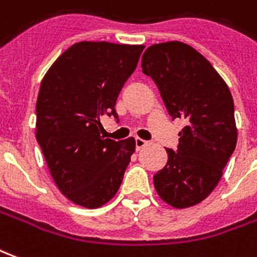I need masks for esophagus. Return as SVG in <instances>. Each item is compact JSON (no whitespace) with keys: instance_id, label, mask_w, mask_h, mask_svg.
I'll return each instance as SVG.
<instances>
[{"instance_id":"1","label":"esophagus","mask_w":257,"mask_h":257,"mask_svg":"<svg viewBox=\"0 0 257 257\" xmlns=\"http://www.w3.org/2000/svg\"><path fill=\"white\" fill-rule=\"evenodd\" d=\"M135 146H136V150H140V149H143L147 146V142L143 139H140V138H136L135 139Z\"/></svg>"}]
</instances>
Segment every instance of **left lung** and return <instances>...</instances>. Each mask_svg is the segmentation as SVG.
Masks as SVG:
<instances>
[{
	"label": "left lung",
	"mask_w": 257,
	"mask_h": 257,
	"mask_svg": "<svg viewBox=\"0 0 257 257\" xmlns=\"http://www.w3.org/2000/svg\"><path fill=\"white\" fill-rule=\"evenodd\" d=\"M169 115L182 118L178 150L154 175L162 201L183 209L199 204L215 189L237 146L234 101L228 86L206 59L180 41L154 44L142 58Z\"/></svg>",
	"instance_id": "8db88e82"
}]
</instances>
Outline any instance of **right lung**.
Returning a JSON list of instances; mask_svg holds the SVG:
<instances>
[{"mask_svg": "<svg viewBox=\"0 0 257 257\" xmlns=\"http://www.w3.org/2000/svg\"><path fill=\"white\" fill-rule=\"evenodd\" d=\"M145 45L77 42L42 78L37 99L36 138L51 176L66 198L89 209L117 194L135 151V139H104L101 115L138 66Z\"/></svg>", "mask_w": 257, "mask_h": 257, "instance_id": "1", "label": "right lung"}]
</instances>
